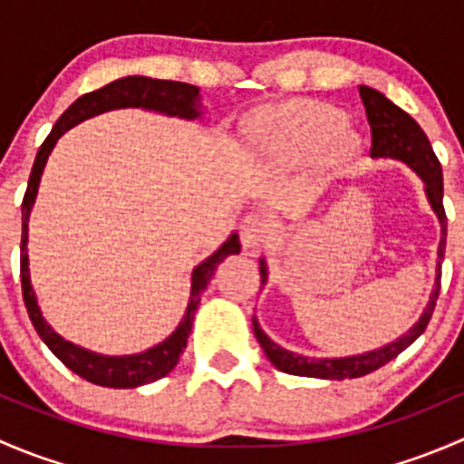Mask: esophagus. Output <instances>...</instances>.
Wrapping results in <instances>:
<instances>
[{
    "mask_svg": "<svg viewBox=\"0 0 464 464\" xmlns=\"http://www.w3.org/2000/svg\"><path fill=\"white\" fill-rule=\"evenodd\" d=\"M269 236V224L262 215H246L240 224V240L245 249H258Z\"/></svg>",
    "mask_w": 464,
    "mask_h": 464,
    "instance_id": "1",
    "label": "esophagus"
}]
</instances>
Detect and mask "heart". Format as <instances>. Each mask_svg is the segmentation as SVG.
<instances>
[{"label": "heart", "instance_id": "obj_1", "mask_svg": "<svg viewBox=\"0 0 464 464\" xmlns=\"http://www.w3.org/2000/svg\"><path fill=\"white\" fill-rule=\"evenodd\" d=\"M343 123V114L330 105L289 102L258 111L249 123V139L262 154L278 161H312L323 152L343 161L357 150V139Z\"/></svg>", "mask_w": 464, "mask_h": 464}]
</instances>
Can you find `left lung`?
Segmentation results:
<instances>
[{
	"label": "left lung",
	"mask_w": 464,
	"mask_h": 464,
	"mask_svg": "<svg viewBox=\"0 0 464 464\" xmlns=\"http://www.w3.org/2000/svg\"><path fill=\"white\" fill-rule=\"evenodd\" d=\"M359 96H362L363 107H366L368 125H371V157H392L400 159V161L409 163L415 172L424 179L427 184V195L429 202H431L435 215L440 219V227H442V240H440L438 249V280H435V289L431 294V301H429L427 310L420 316V321L406 332L401 339H397L395 343H388L386 348L375 350V353L357 354V357H345V359H310L301 357V354H294L289 350H283L280 345H276L265 332L260 330L258 321L254 319V332L256 339L265 350V354L269 357V362L274 363L278 371L289 372V375H301V377H319V379H354L363 377L368 372L377 371L383 363H388L391 359H395L397 354L404 353L424 330H427L429 321H431L435 303L440 296V265L444 260V246H447V213H444L442 195V166H440L438 157H435L431 143H429L427 134L422 132L418 123L406 114L404 110L395 105V102L388 101L383 93H379L377 89L371 87H359ZM266 280V266L265 262L260 265V283L265 285Z\"/></svg>",
	"instance_id": "left-lung-1"
}]
</instances>
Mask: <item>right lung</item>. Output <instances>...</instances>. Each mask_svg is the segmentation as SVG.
I'll return each instance as SVG.
<instances>
[{"label":"right lung","mask_w":464,"mask_h":464,"mask_svg":"<svg viewBox=\"0 0 464 464\" xmlns=\"http://www.w3.org/2000/svg\"><path fill=\"white\" fill-rule=\"evenodd\" d=\"M116 107H145V110H157L163 114L181 116V119H198L199 116V87L188 85V82L177 81H154V78L145 76H128L121 81L110 82V85L89 92L85 96L78 98L67 111L58 119L49 137L37 150L35 163L29 177V186H26L24 202H22V245H20V278H22V296H24L26 312L29 319L40 334V339L49 345L51 353L76 375H81L87 382L96 383V386L107 388H137L143 383L154 382V379L168 375L172 368L179 362L181 353H184L186 343H188V334L193 330L195 312H198L199 301H202V292L206 285L213 278L215 269L227 256L237 254L240 251V242L237 236L228 237L224 242L222 249L215 251L208 260H204L198 269L193 271V292H190L188 310H186L184 321L177 327L175 334L159 343L157 348L148 350L143 354H130V357H102V354L87 353V350L78 348V345L63 341L49 323L42 319L40 307H37L35 294H33L31 280H29V256H26V237H29V213L31 206L35 202L37 184H40V175L44 170V163L49 159V152L53 150L55 141L73 128L81 121L96 116L101 111L116 110Z\"/></svg>","instance_id":"add662e5"}]
</instances>
